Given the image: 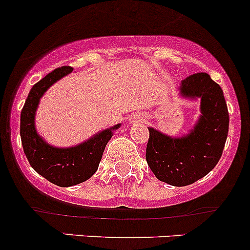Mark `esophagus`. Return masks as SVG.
Instances as JSON below:
<instances>
[{"instance_id": "34e87169", "label": "esophagus", "mask_w": 250, "mask_h": 250, "mask_svg": "<svg viewBox=\"0 0 250 250\" xmlns=\"http://www.w3.org/2000/svg\"><path fill=\"white\" fill-rule=\"evenodd\" d=\"M144 122V115L141 114V113H135V114L130 115L128 118V123L130 124H141V123Z\"/></svg>"}]
</instances>
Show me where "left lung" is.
<instances>
[{"label":"left lung","instance_id":"1","mask_svg":"<svg viewBox=\"0 0 250 250\" xmlns=\"http://www.w3.org/2000/svg\"><path fill=\"white\" fill-rule=\"evenodd\" d=\"M178 91L183 99L201 100V114L181 137L148 127L146 159L159 181L185 187L203 178L219 161L229 132V112L223 90L207 73L188 77Z\"/></svg>","mask_w":250,"mask_h":250}]
</instances>
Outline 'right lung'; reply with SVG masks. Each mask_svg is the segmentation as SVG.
<instances>
[{"instance_id":"right-lung-1","label":"right lung","mask_w":250,"mask_h":250,"mask_svg":"<svg viewBox=\"0 0 250 250\" xmlns=\"http://www.w3.org/2000/svg\"><path fill=\"white\" fill-rule=\"evenodd\" d=\"M72 71L73 68L68 66L56 68L36 83L20 115V137L31 167L50 183L62 188L85 182L97 171L108 141L122 126H110L84 142L66 148L51 146L38 133L35 119L41 99L49 87Z\"/></svg>"}]
</instances>
